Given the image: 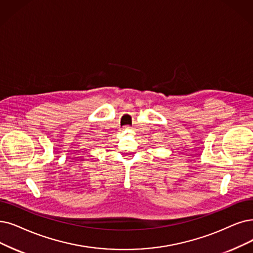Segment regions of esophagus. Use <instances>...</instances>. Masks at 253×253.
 I'll return each mask as SVG.
<instances>
[{"mask_svg": "<svg viewBox=\"0 0 253 253\" xmlns=\"http://www.w3.org/2000/svg\"><path fill=\"white\" fill-rule=\"evenodd\" d=\"M129 127H130L129 126H125V128H129Z\"/></svg>", "mask_w": 253, "mask_h": 253, "instance_id": "1", "label": "esophagus"}]
</instances>
